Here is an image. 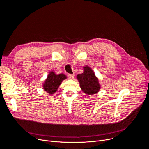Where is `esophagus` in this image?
Segmentation results:
<instances>
[{"label": "esophagus", "instance_id": "1", "mask_svg": "<svg viewBox=\"0 0 149 149\" xmlns=\"http://www.w3.org/2000/svg\"><path fill=\"white\" fill-rule=\"evenodd\" d=\"M74 76H75V74H68V78L70 79H74Z\"/></svg>", "mask_w": 149, "mask_h": 149}]
</instances>
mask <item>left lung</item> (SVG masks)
<instances>
[{"label": "left lung", "mask_w": 149, "mask_h": 149, "mask_svg": "<svg viewBox=\"0 0 149 149\" xmlns=\"http://www.w3.org/2000/svg\"><path fill=\"white\" fill-rule=\"evenodd\" d=\"M83 69V73L77 75L80 87L82 91L87 95L95 94L101 88L98 79L90 67L85 66Z\"/></svg>", "instance_id": "obj_1"}]
</instances>
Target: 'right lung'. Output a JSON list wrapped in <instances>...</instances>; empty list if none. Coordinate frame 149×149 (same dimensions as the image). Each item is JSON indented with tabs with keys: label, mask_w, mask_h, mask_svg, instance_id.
Listing matches in <instances>:
<instances>
[{
	"label": "right lung",
	"mask_w": 149,
	"mask_h": 149,
	"mask_svg": "<svg viewBox=\"0 0 149 149\" xmlns=\"http://www.w3.org/2000/svg\"><path fill=\"white\" fill-rule=\"evenodd\" d=\"M67 78L65 74H56L54 71H51L43 84V89L49 95L54 94L61 82Z\"/></svg>",
	"instance_id": "1"
}]
</instances>
